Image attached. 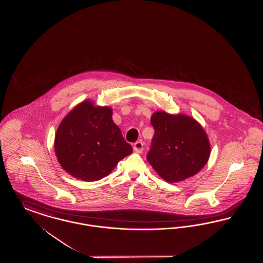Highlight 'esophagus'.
<instances>
[{
    "label": "esophagus",
    "mask_w": 263,
    "mask_h": 263,
    "mask_svg": "<svg viewBox=\"0 0 263 263\" xmlns=\"http://www.w3.org/2000/svg\"><path fill=\"white\" fill-rule=\"evenodd\" d=\"M133 148H134V151H135L136 153L141 154V153L143 152V150H144V144H143L142 141H137L136 143H134Z\"/></svg>",
    "instance_id": "34e87169"
}]
</instances>
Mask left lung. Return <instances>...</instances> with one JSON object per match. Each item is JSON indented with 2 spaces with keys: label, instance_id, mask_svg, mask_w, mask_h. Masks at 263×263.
I'll list each match as a JSON object with an SVG mask.
<instances>
[{
  "label": "left lung",
  "instance_id": "left-lung-1",
  "mask_svg": "<svg viewBox=\"0 0 263 263\" xmlns=\"http://www.w3.org/2000/svg\"><path fill=\"white\" fill-rule=\"evenodd\" d=\"M155 134L147 160L167 182H177L196 175L208 162L207 135L193 118L159 111L151 118Z\"/></svg>",
  "mask_w": 263,
  "mask_h": 263
}]
</instances>
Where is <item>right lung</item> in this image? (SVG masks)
Instances as JSON below:
<instances>
[{"instance_id": "1", "label": "right lung", "mask_w": 263, "mask_h": 263, "mask_svg": "<svg viewBox=\"0 0 263 263\" xmlns=\"http://www.w3.org/2000/svg\"><path fill=\"white\" fill-rule=\"evenodd\" d=\"M111 116L109 107L84 101L63 119L55 153L67 173L84 181L99 180L133 152Z\"/></svg>"}]
</instances>
